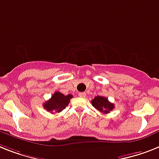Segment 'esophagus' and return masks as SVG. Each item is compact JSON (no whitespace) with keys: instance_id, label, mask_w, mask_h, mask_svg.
Instances as JSON below:
<instances>
[{"instance_id":"obj_1","label":"esophagus","mask_w":159,"mask_h":159,"mask_svg":"<svg viewBox=\"0 0 159 159\" xmlns=\"http://www.w3.org/2000/svg\"><path fill=\"white\" fill-rule=\"evenodd\" d=\"M79 96H80V98H84L85 97H86V93H79Z\"/></svg>"}]
</instances>
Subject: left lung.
Wrapping results in <instances>:
<instances>
[{
  "mask_svg": "<svg viewBox=\"0 0 159 159\" xmlns=\"http://www.w3.org/2000/svg\"><path fill=\"white\" fill-rule=\"evenodd\" d=\"M92 105L98 111L104 113V114L110 113L115 107L114 104L109 102L107 98L101 97V96L95 97L93 100L92 101Z\"/></svg>",
  "mask_w": 159,
  "mask_h": 159,
  "instance_id": "1",
  "label": "left lung"
}]
</instances>
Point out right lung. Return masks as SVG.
Instances as JSON below:
<instances>
[{"mask_svg": "<svg viewBox=\"0 0 159 159\" xmlns=\"http://www.w3.org/2000/svg\"><path fill=\"white\" fill-rule=\"evenodd\" d=\"M73 98L71 94L65 96L64 94L55 92L51 98L43 104V107L51 113H59L62 111L70 103V100Z\"/></svg>", "mask_w": 159, "mask_h": 159, "instance_id": "right-lung-1", "label": "right lung"}]
</instances>
